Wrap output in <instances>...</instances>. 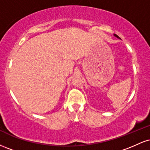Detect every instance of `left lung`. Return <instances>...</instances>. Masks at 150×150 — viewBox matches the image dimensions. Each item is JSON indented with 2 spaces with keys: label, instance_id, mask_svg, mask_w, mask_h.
Segmentation results:
<instances>
[{
  "label": "left lung",
  "instance_id": "8db88e82",
  "mask_svg": "<svg viewBox=\"0 0 150 150\" xmlns=\"http://www.w3.org/2000/svg\"><path fill=\"white\" fill-rule=\"evenodd\" d=\"M114 36H115V37H117V38H118V39H120V37H118V35H116V34H114Z\"/></svg>",
  "mask_w": 150,
  "mask_h": 150
}]
</instances>
